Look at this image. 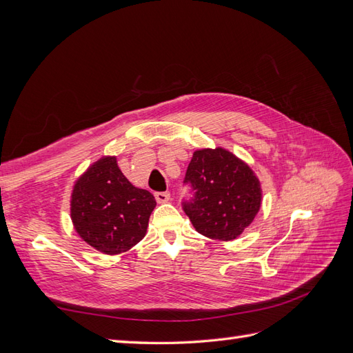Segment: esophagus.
I'll return each mask as SVG.
<instances>
[{"label": "esophagus", "mask_w": 353, "mask_h": 353, "mask_svg": "<svg viewBox=\"0 0 353 353\" xmlns=\"http://www.w3.org/2000/svg\"><path fill=\"white\" fill-rule=\"evenodd\" d=\"M154 197H156L157 203H166V201H169L170 194L168 193V191H163V193H156Z\"/></svg>", "instance_id": "1"}]
</instances>
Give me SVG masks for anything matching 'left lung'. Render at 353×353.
<instances>
[{"label":"left lung","mask_w":353,"mask_h":353,"mask_svg":"<svg viewBox=\"0 0 353 353\" xmlns=\"http://www.w3.org/2000/svg\"><path fill=\"white\" fill-rule=\"evenodd\" d=\"M184 183L196 191L184 210L196 231L209 239H237L262 205L259 178L244 160L222 147L196 150Z\"/></svg>","instance_id":"8db88e82"}]
</instances>
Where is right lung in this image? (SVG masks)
Wrapping results in <instances>:
<instances>
[{
    "mask_svg": "<svg viewBox=\"0 0 353 353\" xmlns=\"http://www.w3.org/2000/svg\"><path fill=\"white\" fill-rule=\"evenodd\" d=\"M154 206L150 191L126 179L116 156H103L74 181L70 219L91 248L104 254H121L144 239Z\"/></svg>",
    "mask_w": 353,
    "mask_h": 353,
    "instance_id": "1",
    "label": "right lung"
}]
</instances>
